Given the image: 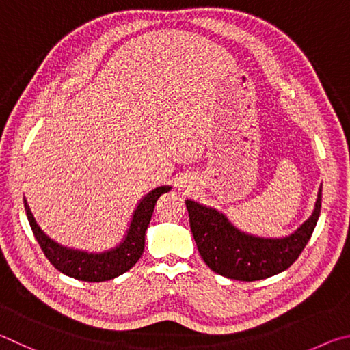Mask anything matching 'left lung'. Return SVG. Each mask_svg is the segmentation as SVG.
<instances>
[{
  "instance_id": "1",
  "label": "left lung",
  "mask_w": 350,
  "mask_h": 350,
  "mask_svg": "<svg viewBox=\"0 0 350 350\" xmlns=\"http://www.w3.org/2000/svg\"><path fill=\"white\" fill-rule=\"evenodd\" d=\"M189 221L201 258L213 272L238 281L265 280L284 272L303 252L321 212V187L315 209L299 228L284 238L249 235L223 212L186 200Z\"/></svg>"
}]
</instances>
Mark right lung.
I'll return each mask as SVG.
<instances>
[{"mask_svg": "<svg viewBox=\"0 0 350 350\" xmlns=\"http://www.w3.org/2000/svg\"><path fill=\"white\" fill-rule=\"evenodd\" d=\"M170 189V186H159L144 195L133 212L127 234L118 246L106 250V252H85V250L61 246L59 243L53 241L52 238H49L41 230L32 211H30L26 197H24V209H26V215L36 241H38L46 258L52 262L55 269L75 280L100 283V281L120 277L129 269H132L135 262L139 260L144 250L147 226L150 223L157 201L164 192H169Z\"/></svg>", "mask_w": 350, "mask_h": 350, "instance_id": "right-lung-1", "label": "right lung"}]
</instances>
